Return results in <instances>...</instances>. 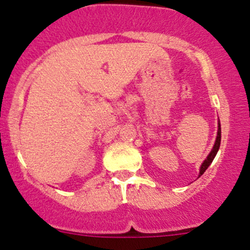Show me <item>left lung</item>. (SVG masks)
<instances>
[{"mask_svg":"<svg viewBox=\"0 0 250 250\" xmlns=\"http://www.w3.org/2000/svg\"><path fill=\"white\" fill-rule=\"evenodd\" d=\"M217 128H219V129H217L216 141H215L214 147H213V149H211L210 153H209V155L207 156V159H206L205 161H203L202 165H201V168H200V175H199V176H201V175H202L203 173H205L206 170H207V168L209 167V166H210V163L213 162L214 157L216 156L217 151H219L220 143H221V125H220V121H219V123H217Z\"/></svg>","mask_w":250,"mask_h":250,"instance_id":"left-lung-1","label":"left lung"}]
</instances>
